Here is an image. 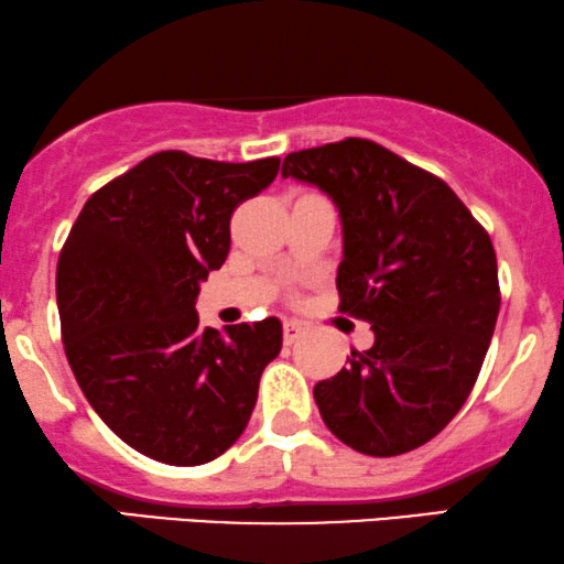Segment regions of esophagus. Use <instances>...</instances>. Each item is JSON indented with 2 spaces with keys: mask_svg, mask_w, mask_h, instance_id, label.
Listing matches in <instances>:
<instances>
[{
  "mask_svg": "<svg viewBox=\"0 0 564 564\" xmlns=\"http://www.w3.org/2000/svg\"><path fill=\"white\" fill-rule=\"evenodd\" d=\"M302 333H304L302 325L294 323V319H286V323H283V344L291 346L294 340L302 338Z\"/></svg>",
  "mask_w": 564,
  "mask_h": 564,
  "instance_id": "34e87169",
  "label": "esophagus"
}]
</instances>
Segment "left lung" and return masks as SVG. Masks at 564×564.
Masks as SVG:
<instances>
[{
  "label": "left lung",
  "instance_id": "left-lung-1",
  "mask_svg": "<svg viewBox=\"0 0 564 564\" xmlns=\"http://www.w3.org/2000/svg\"><path fill=\"white\" fill-rule=\"evenodd\" d=\"M281 174L338 208V310L375 330L315 384L319 416L354 451L409 453L451 424L487 356L500 312L489 234L445 182L372 140L289 153Z\"/></svg>",
  "mask_w": 564,
  "mask_h": 564
}]
</instances>
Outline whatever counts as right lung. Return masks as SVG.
<instances>
[{
	"instance_id": "obj_1",
	"label": "right lung",
	"mask_w": 564,
	"mask_h": 564,
	"mask_svg": "<svg viewBox=\"0 0 564 564\" xmlns=\"http://www.w3.org/2000/svg\"><path fill=\"white\" fill-rule=\"evenodd\" d=\"M278 159L163 151L90 195L56 265L62 340L104 424L148 458L199 466L237 442L281 351V319L199 327V283L226 262L229 220Z\"/></svg>"
}]
</instances>
